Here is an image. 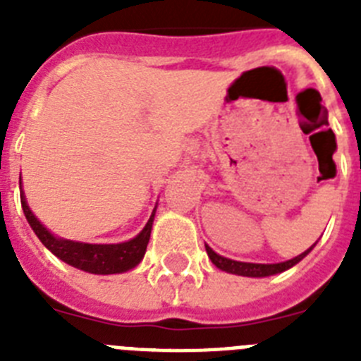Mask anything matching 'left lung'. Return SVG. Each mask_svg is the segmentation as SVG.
<instances>
[{
    "instance_id": "obj_1",
    "label": "left lung",
    "mask_w": 361,
    "mask_h": 361,
    "mask_svg": "<svg viewBox=\"0 0 361 361\" xmlns=\"http://www.w3.org/2000/svg\"><path fill=\"white\" fill-rule=\"evenodd\" d=\"M314 245H317V242H314L309 250H305L304 253H300L298 257L291 258V260H286V262H279V264L238 262V260H231V258H226L222 257V255L215 253L208 244H206V253H208L209 260H212L219 269L226 271V273H231V275H238V276H251V279H264V276L279 275V273L288 271L289 267L296 266L302 258H305L309 253H311Z\"/></svg>"
}]
</instances>
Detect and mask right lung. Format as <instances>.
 Wrapping results in <instances>:
<instances>
[{
	"mask_svg": "<svg viewBox=\"0 0 361 361\" xmlns=\"http://www.w3.org/2000/svg\"><path fill=\"white\" fill-rule=\"evenodd\" d=\"M19 190H21V206H23V213L30 228L34 229L37 238L43 242L44 247L52 251L59 260H63L68 266L78 267V269L92 273V275H116V273H126V271L133 269L145 258L157 206L153 208L148 222L137 237L121 242V244H86V242L56 237L52 231H49L44 228V224H41L39 219L32 213L30 206L25 199L21 180H19Z\"/></svg>",
	"mask_w": 361,
	"mask_h": 361,
	"instance_id": "1",
	"label": "right lung"
}]
</instances>
